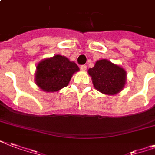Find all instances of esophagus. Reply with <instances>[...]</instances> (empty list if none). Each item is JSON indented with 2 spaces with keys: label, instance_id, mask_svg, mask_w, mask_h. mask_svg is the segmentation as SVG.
I'll return each instance as SVG.
<instances>
[{
  "label": "esophagus",
  "instance_id": "34e87169",
  "mask_svg": "<svg viewBox=\"0 0 155 155\" xmlns=\"http://www.w3.org/2000/svg\"><path fill=\"white\" fill-rule=\"evenodd\" d=\"M80 69H81V70H83V71L87 70V66H86V65L80 66Z\"/></svg>",
  "mask_w": 155,
  "mask_h": 155
}]
</instances>
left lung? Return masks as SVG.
<instances>
[{"instance_id":"obj_1","label":"left lung","mask_w":155,"mask_h":155,"mask_svg":"<svg viewBox=\"0 0 155 155\" xmlns=\"http://www.w3.org/2000/svg\"><path fill=\"white\" fill-rule=\"evenodd\" d=\"M88 74L95 88L105 95L117 94L126 82L125 69L108 59L97 61L94 67L88 69Z\"/></svg>"}]
</instances>
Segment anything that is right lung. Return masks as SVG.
Returning <instances> with one entry per match:
<instances>
[{
  "label": "right lung",
  "instance_id": "obj_1",
  "mask_svg": "<svg viewBox=\"0 0 155 155\" xmlns=\"http://www.w3.org/2000/svg\"><path fill=\"white\" fill-rule=\"evenodd\" d=\"M79 70L74 62H71L65 56L56 54L38 63L36 67L35 83L45 92H57L68 86L73 74Z\"/></svg>",
  "mask_w": 155,
  "mask_h": 155
}]
</instances>
